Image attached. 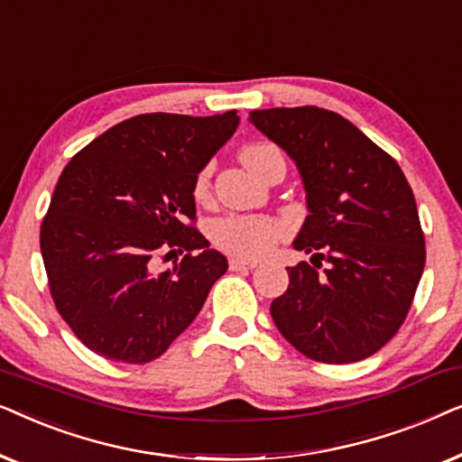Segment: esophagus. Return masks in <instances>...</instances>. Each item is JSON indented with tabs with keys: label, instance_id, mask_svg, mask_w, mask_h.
<instances>
[{
	"label": "esophagus",
	"instance_id": "esophagus-1",
	"mask_svg": "<svg viewBox=\"0 0 462 462\" xmlns=\"http://www.w3.org/2000/svg\"><path fill=\"white\" fill-rule=\"evenodd\" d=\"M256 263H250V261H242V258H231L229 261V269L231 271H250L254 269Z\"/></svg>",
	"mask_w": 462,
	"mask_h": 462
}]
</instances>
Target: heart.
Segmentation results:
<instances>
[{
  "mask_svg": "<svg viewBox=\"0 0 462 462\" xmlns=\"http://www.w3.org/2000/svg\"><path fill=\"white\" fill-rule=\"evenodd\" d=\"M280 153V149L269 143H254L242 149V162L258 176L264 162L269 157ZM210 179H212V163L206 166L198 174L193 185V195L199 201H204L210 193ZM282 226L273 223L267 217H254V214H233V217L218 218L212 226V239L218 248L229 252L233 256L248 258V261H256V258L267 256L277 239L282 237Z\"/></svg>",
  "mask_w": 462,
  "mask_h": 462,
  "instance_id": "obj_1",
  "label": "heart"
}]
</instances>
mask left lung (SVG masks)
Instances as JSON below:
<instances>
[{
    "mask_svg": "<svg viewBox=\"0 0 462 462\" xmlns=\"http://www.w3.org/2000/svg\"><path fill=\"white\" fill-rule=\"evenodd\" d=\"M248 119L286 151L307 193L309 217L292 245L311 264L288 267V290L271 302L277 330L318 362L370 357L400 330L425 269L406 176L334 111L277 106Z\"/></svg>",
    "mask_w": 462,
    "mask_h": 462,
    "instance_id": "obj_1",
    "label": "left lung"
}]
</instances>
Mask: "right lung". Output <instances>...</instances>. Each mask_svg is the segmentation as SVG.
Wrapping results in <instances>:
<instances>
[{"label":"right lung","instance_id":"right-lung-1","mask_svg":"<svg viewBox=\"0 0 462 462\" xmlns=\"http://www.w3.org/2000/svg\"><path fill=\"white\" fill-rule=\"evenodd\" d=\"M237 125V111L136 116L62 170L40 245L54 305L88 349L147 364L198 318L229 263L187 225L193 185ZM157 251L186 256L157 272Z\"/></svg>","mask_w":462,"mask_h":462}]
</instances>
